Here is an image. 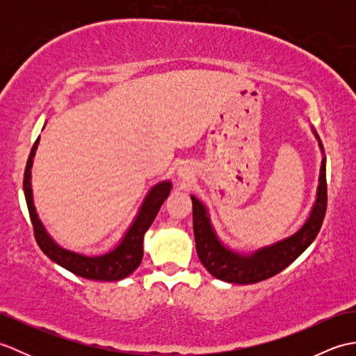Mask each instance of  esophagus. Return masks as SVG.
Instances as JSON below:
<instances>
[{
  "instance_id": "1",
  "label": "esophagus",
  "mask_w": 356,
  "mask_h": 356,
  "mask_svg": "<svg viewBox=\"0 0 356 356\" xmlns=\"http://www.w3.org/2000/svg\"><path fill=\"white\" fill-rule=\"evenodd\" d=\"M179 174H180V176H186V174H188V172H186V170H184V171H182V170H180V172H179Z\"/></svg>"
}]
</instances>
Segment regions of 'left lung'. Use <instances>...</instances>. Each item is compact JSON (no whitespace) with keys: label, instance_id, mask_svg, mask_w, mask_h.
<instances>
[{"label":"left lung","instance_id":"left-lung-1","mask_svg":"<svg viewBox=\"0 0 356 356\" xmlns=\"http://www.w3.org/2000/svg\"><path fill=\"white\" fill-rule=\"evenodd\" d=\"M191 200L195 249L203 266L211 275L223 282L237 284L259 283L286 269L318 236L327 209L326 161L323 159L316 202L303 228L292 237L263 248L251 255H240L226 249L211 228L205 207L194 195H191Z\"/></svg>","mask_w":356,"mask_h":356}]
</instances>
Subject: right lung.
<instances>
[{"label":"right lung","instance_id":"obj_1","mask_svg":"<svg viewBox=\"0 0 356 356\" xmlns=\"http://www.w3.org/2000/svg\"><path fill=\"white\" fill-rule=\"evenodd\" d=\"M38 140H40V138L35 140L32 149H30V154L26 163L24 180H22L30 220H32L33 234L38 246L41 248V251L47 255L49 259L58 263L59 266L65 268L67 270L73 272L74 275H79L82 278L97 280V282H118V280H122L130 275L133 270L138 269L142 261L143 236H145L147 229L149 228L151 223H153L159 209L162 207V203L168 197L171 184L162 182L156 185L153 190L149 191L140 208V213L131 225V228L128 229L124 240L120 241V245L113 249L111 252L101 257H86L65 251V249L59 248L55 241L49 237V234L45 232L33 207L32 186H30V168H32Z\"/></svg>","mask_w":356,"mask_h":356}]
</instances>
